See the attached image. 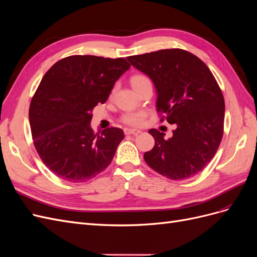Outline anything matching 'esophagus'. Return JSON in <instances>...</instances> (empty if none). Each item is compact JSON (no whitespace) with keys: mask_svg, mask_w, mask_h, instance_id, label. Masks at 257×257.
Listing matches in <instances>:
<instances>
[{"mask_svg":"<svg viewBox=\"0 0 257 257\" xmlns=\"http://www.w3.org/2000/svg\"><path fill=\"white\" fill-rule=\"evenodd\" d=\"M141 133L139 130H135V128H124V134L125 135H137Z\"/></svg>","mask_w":257,"mask_h":257,"instance_id":"esophagus-1","label":"esophagus"}]
</instances>
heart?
Returning a JSON list of instances; mask_svg holds the SVG:
<instances>
[{
  "instance_id": "b5f03b06",
  "label": "heart",
  "mask_w": 257,
  "mask_h": 257,
  "mask_svg": "<svg viewBox=\"0 0 257 257\" xmlns=\"http://www.w3.org/2000/svg\"><path fill=\"white\" fill-rule=\"evenodd\" d=\"M131 82H132V85H133V88H135L137 85H141L145 82H150V79L145 75L137 74L132 77ZM144 118H145L144 112H130L123 116V121L127 124H131V125H139V124H142V122L144 121Z\"/></svg>"
}]
</instances>
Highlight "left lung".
I'll list each match as a JSON object with an SVG mask.
<instances>
[{
	"instance_id": "8db88e82",
	"label": "left lung",
	"mask_w": 257,
	"mask_h": 257,
	"mask_svg": "<svg viewBox=\"0 0 257 257\" xmlns=\"http://www.w3.org/2000/svg\"><path fill=\"white\" fill-rule=\"evenodd\" d=\"M126 59L152 80L158 110L177 125L168 139L158 130L149 131L155 145L144 154L146 163L172 180L196 175L214 157L223 136L225 103L212 73L199 58L182 49Z\"/></svg>"
}]
</instances>
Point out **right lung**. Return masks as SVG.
Returning a JSON list of instances; mask_svg holds the SVG:
<instances>
[{"label":"right lung","mask_w":257,"mask_h":257,"mask_svg":"<svg viewBox=\"0 0 257 257\" xmlns=\"http://www.w3.org/2000/svg\"><path fill=\"white\" fill-rule=\"evenodd\" d=\"M130 66L123 58L72 56L43 77L30 105L31 132L44 164L63 180L84 182L110 164L123 131L110 127L94 134L91 112L106 102Z\"/></svg>","instance_id":"right-lung-1"}]
</instances>
